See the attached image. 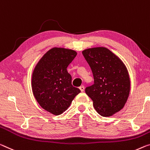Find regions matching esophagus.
Segmentation results:
<instances>
[{
    "label": "esophagus",
    "instance_id": "1",
    "mask_svg": "<svg viewBox=\"0 0 150 150\" xmlns=\"http://www.w3.org/2000/svg\"><path fill=\"white\" fill-rule=\"evenodd\" d=\"M79 89L81 90V92L84 91V89H85L84 86H81V87H79Z\"/></svg>",
    "mask_w": 150,
    "mask_h": 150
}]
</instances>
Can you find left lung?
<instances>
[{
    "label": "left lung",
    "mask_w": 150,
    "mask_h": 150,
    "mask_svg": "<svg viewBox=\"0 0 150 150\" xmlns=\"http://www.w3.org/2000/svg\"><path fill=\"white\" fill-rule=\"evenodd\" d=\"M91 69L94 84L85 88L94 108L103 117L120 111L127 100L130 79L122 61L105 47H94L82 51Z\"/></svg>",
    "instance_id": "obj_1"
}]
</instances>
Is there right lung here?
I'll return each instance as SVG.
<instances>
[{
	"mask_svg": "<svg viewBox=\"0 0 150 150\" xmlns=\"http://www.w3.org/2000/svg\"><path fill=\"white\" fill-rule=\"evenodd\" d=\"M76 55L73 50L54 47L42 57L33 70V95L41 108L53 115L65 111L81 92L73 87L72 78L67 71Z\"/></svg>",
	"mask_w": 150,
	"mask_h": 150,
	"instance_id": "1",
	"label": "right lung"
}]
</instances>
